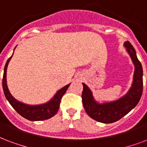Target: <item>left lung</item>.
<instances>
[{
	"instance_id": "left-lung-1",
	"label": "left lung",
	"mask_w": 147,
	"mask_h": 147,
	"mask_svg": "<svg viewBox=\"0 0 147 147\" xmlns=\"http://www.w3.org/2000/svg\"><path fill=\"white\" fill-rule=\"evenodd\" d=\"M126 51L135 66L132 87L127 93L116 101L98 103L94 100L91 90L83 83L82 101L84 108L89 116L98 122L112 123L122 119L134 109L140 100L143 93V67L139 61L135 49L129 41L124 43Z\"/></svg>"
}]
</instances>
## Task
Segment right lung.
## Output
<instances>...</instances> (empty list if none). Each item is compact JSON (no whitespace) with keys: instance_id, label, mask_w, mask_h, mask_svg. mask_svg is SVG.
Here are the masks:
<instances>
[{"instance_id":"right-lung-1","label":"right lung","mask_w":147,"mask_h":147,"mask_svg":"<svg viewBox=\"0 0 147 147\" xmlns=\"http://www.w3.org/2000/svg\"><path fill=\"white\" fill-rule=\"evenodd\" d=\"M12 56H13V54H12ZM12 56L7 59L6 64H5L4 69V76H3V82H2L3 90H4V95L6 97L7 100L9 101L11 105L14 108V109L20 115H22L28 120L42 121V120L49 119L54 116L58 111L62 97L66 93L70 84L62 88L61 89H59L57 92V94L54 95L53 98L50 101H49L48 102L45 104L37 105H28L24 104L22 102H20V101H17L11 94L7 85V65L11 59Z\"/></svg>"}]
</instances>
